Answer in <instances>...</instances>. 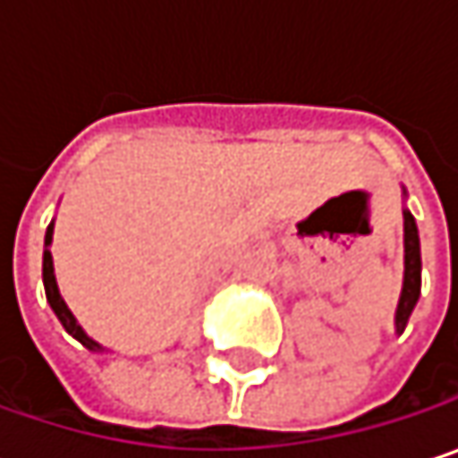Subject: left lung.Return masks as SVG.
<instances>
[{
  "instance_id": "left-lung-1",
  "label": "left lung",
  "mask_w": 458,
  "mask_h": 458,
  "mask_svg": "<svg viewBox=\"0 0 458 458\" xmlns=\"http://www.w3.org/2000/svg\"><path fill=\"white\" fill-rule=\"evenodd\" d=\"M406 193V191H403ZM421 294V251H419V230L409 209H403V289L395 308V334H403L411 318L413 308Z\"/></svg>"
}]
</instances>
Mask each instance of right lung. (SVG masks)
Listing matches in <instances>:
<instances>
[{
    "mask_svg": "<svg viewBox=\"0 0 458 458\" xmlns=\"http://www.w3.org/2000/svg\"><path fill=\"white\" fill-rule=\"evenodd\" d=\"M52 233H55V223H49V228L45 233V259H42V281H45V294H47V302H49V308H52V313L57 316V320L63 323V328L73 336V339H79L87 350H92V352H106V347L100 344V342H95L81 326H79V320L76 316L68 310V305H65V300L60 297V289H57V281H55V265H52V251H49V246H52Z\"/></svg>",
    "mask_w": 458,
    "mask_h": 458,
    "instance_id": "obj_1",
    "label": "right lung"
}]
</instances>
